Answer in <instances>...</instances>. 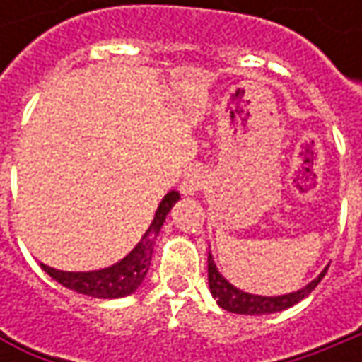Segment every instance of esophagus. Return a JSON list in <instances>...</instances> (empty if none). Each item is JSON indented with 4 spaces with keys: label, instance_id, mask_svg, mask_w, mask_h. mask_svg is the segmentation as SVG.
I'll return each instance as SVG.
<instances>
[{
    "label": "esophagus",
    "instance_id": "esophagus-1",
    "mask_svg": "<svg viewBox=\"0 0 362 362\" xmlns=\"http://www.w3.org/2000/svg\"><path fill=\"white\" fill-rule=\"evenodd\" d=\"M203 173H199V171H191V173L185 177V181H183V185H181V189H183V193H189V195H195L199 189L203 187Z\"/></svg>",
    "mask_w": 362,
    "mask_h": 362
}]
</instances>
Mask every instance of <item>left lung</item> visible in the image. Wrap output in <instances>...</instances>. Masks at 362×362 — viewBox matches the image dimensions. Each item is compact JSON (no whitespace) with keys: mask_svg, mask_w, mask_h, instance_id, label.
<instances>
[{"mask_svg":"<svg viewBox=\"0 0 362 362\" xmlns=\"http://www.w3.org/2000/svg\"><path fill=\"white\" fill-rule=\"evenodd\" d=\"M327 270L322 272L316 280H313L310 284L304 286L302 290H298V292L284 294V296H254V294H247V292H242V290L233 288L217 272L211 254L207 256V278H209V290H211L214 298L217 300V304L223 310H230V313L238 314H272L286 310V308L298 304L302 298H306L314 288L320 284V280L325 278Z\"/></svg>","mask_w":362,"mask_h":362,"instance_id":"left-lung-1","label":"left lung"}]
</instances>
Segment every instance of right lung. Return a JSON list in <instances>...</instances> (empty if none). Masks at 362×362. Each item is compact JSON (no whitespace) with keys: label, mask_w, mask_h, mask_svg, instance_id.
I'll use <instances>...</instances> for the list:
<instances>
[{"label":"right lung","mask_w":362,"mask_h":362,"mask_svg":"<svg viewBox=\"0 0 362 362\" xmlns=\"http://www.w3.org/2000/svg\"><path fill=\"white\" fill-rule=\"evenodd\" d=\"M177 199H179L177 191H169L165 195V199L160 202L159 209L155 214V219H153L151 228L143 235V240L136 243V247L132 250L129 256L122 257L119 264L98 272H60L48 268L44 264H42V268L56 282H60V284L74 290V292L86 294V296H94V298H122V296H129L145 280L148 266H151L155 238L159 235L163 221H165L167 214L171 211V207L177 203Z\"/></svg>","instance_id":"obj_1"}]
</instances>
